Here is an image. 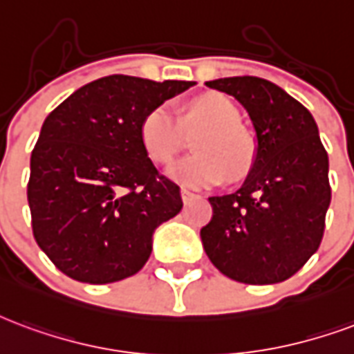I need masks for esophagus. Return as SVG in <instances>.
<instances>
[{
	"label": "esophagus",
	"instance_id": "obj_1",
	"mask_svg": "<svg viewBox=\"0 0 354 354\" xmlns=\"http://www.w3.org/2000/svg\"><path fill=\"white\" fill-rule=\"evenodd\" d=\"M180 195H182V201H184L185 204L189 203V201H193V198L198 197L197 193H193V191H189V189H182L180 191Z\"/></svg>",
	"mask_w": 354,
	"mask_h": 354
}]
</instances>
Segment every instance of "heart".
<instances>
[{"label": "heart", "instance_id": "heart-1", "mask_svg": "<svg viewBox=\"0 0 354 354\" xmlns=\"http://www.w3.org/2000/svg\"><path fill=\"white\" fill-rule=\"evenodd\" d=\"M240 116L227 97L204 95L187 104L180 118L167 104H159L140 122L138 137L151 163H169L184 144V131L203 129L193 140L197 153L182 157L167 169V176L187 187H208L225 176L238 178L253 161V142L238 125Z\"/></svg>", "mask_w": 354, "mask_h": 354}]
</instances>
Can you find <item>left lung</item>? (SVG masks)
<instances>
[{
	"label": "left lung",
	"instance_id": "1",
	"mask_svg": "<svg viewBox=\"0 0 354 354\" xmlns=\"http://www.w3.org/2000/svg\"><path fill=\"white\" fill-rule=\"evenodd\" d=\"M206 86L242 104L257 146L242 187L210 197L214 216L201 229L204 251L234 281H285L319 250L330 206L328 156L315 120L264 78H217Z\"/></svg>",
	"mask_w": 354,
	"mask_h": 354
}]
</instances>
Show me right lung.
Instances as JSON below:
<instances>
[{
  "label": "right lung",
  "instance_id": "1",
  "mask_svg": "<svg viewBox=\"0 0 354 354\" xmlns=\"http://www.w3.org/2000/svg\"><path fill=\"white\" fill-rule=\"evenodd\" d=\"M191 86L111 75L46 116L31 151L28 203L39 248L65 276L114 283L150 259L156 229L184 203L146 157L138 127L146 112Z\"/></svg>",
  "mask_w": 354,
  "mask_h": 354
}]
</instances>
